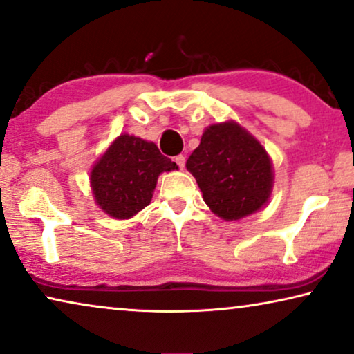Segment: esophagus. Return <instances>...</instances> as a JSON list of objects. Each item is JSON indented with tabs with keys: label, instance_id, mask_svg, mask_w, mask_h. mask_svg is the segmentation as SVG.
Masks as SVG:
<instances>
[{
	"label": "esophagus",
	"instance_id": "1",
	"mask_svg": "<svg viewBox=\"0 0 354 354\" xmlns=\"http://www.w3.org/2000/svg\"><path fill=\"white\" fill-rule=\"evenodd\" d=\"M175 163L178 165L179 170H183L184 163H186V157H184V156H176V157H175Z\"/></svg>",
	"mask_w": 354,
	"mask_h": 354
}]
</instances>
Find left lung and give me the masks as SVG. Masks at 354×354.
Here are the masks:
<instances>
[{"instance_id": "left-lung-1", "label": "left lung", "mask_w": 354, "mask_h": 354, "mask_svg": "<svg viewBox=\"0 0 354 354\" xmlns=\"http://www.w3.org/2000/svg\"><path fill=\"white\" fill-rule=\"evenodd\" d=\"M186 168L203 201L223 220L260 210L272 187L271 160L260 142L232 122L208 127Z\"/></svg>"}]
</instances>
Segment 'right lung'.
<instances>
[{"instance_id":"add662e5","label":"right lung","mask_w":354,"mask_h":354,"mask_svg":"<svg viewBox=\"0 0 354 354\" xmlns=\"http://www.w3.org/2000/svg\"><path fill=\"white\" fill-rule=\"evenodd\" d=\"M176 168L153 142L122 134L93 168V194L107 215L127 220L151 203L158 175Z\"/></svg>"}]
</instances>
